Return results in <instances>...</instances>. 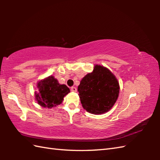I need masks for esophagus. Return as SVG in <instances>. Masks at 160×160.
I'll return each mask as SVG.
<instances>
[{"label":"esophagus","instance_id":"34e87169","mask_svg":"<svg viewBox=\"0 0 160 160\" xmlns=\"http://www.w3.org/2000/svg\"><path fill=\"white\" fill-rule=\"evenodd\" d=\"M71 91H73V92H76L77 91V88L75 87H72L71 88Z\"/></svg>","mask_w":160,"mask_h":160}]
</instances>
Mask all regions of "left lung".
<instances>
[{"mask_svg":"<svg viewBox=\"0 0 160 160\" xmlns=\"http://www.w3.org/2000/svg\"><path fill=\"white\" fill-rule=\"evenodd\" d=\"M78 91L84 109L90 113L100 115L110 111L116 102L120 85L108 68L96 64L92 72L81 80Z\"/></svg>","mask_w":160,"mask_h":160,"instance_id":"left-lung-1","label":"left lung"}]
</instances>
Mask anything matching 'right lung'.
Returning <instances> with one entry per match:
<instances>
[{
	"instance_id": "obj_1",
	"label": "right lung",
	"mask_w": 160,
	"mask_h": 160,
	"mask_svg": "<svg viewBox=\"0 0 160 160\" xmlns=\"http://www.w3.org/2000/svg\"><path fill=\"white\" fill-rule=\"evenodd\" d=\"M38 91H35V99L40 106L51 108L62 104L64 97L70 92L65 84H61L53 76L40 80L37 83Z\"/></svg>"
}]
</instances>
